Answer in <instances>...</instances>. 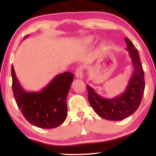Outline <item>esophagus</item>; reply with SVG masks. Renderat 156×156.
<instances>
[{
  "label": "esophagus",
  "mask_w": 156,
  "mask_h": 156,
  "mask_svg": "<svg viewBox=\"0 0 156 156\" xmlns=\"http://www.w3.org/2000/svg\"><path fill=\"white\" fill-rule=\"evenodd\" d=\"M75 75L79 79H82L83 78V71H82V67H78L76 69L75 72Z\"/></svg>",
  "instance_id": "esophagus-1"
}]
</instances>
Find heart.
I'll use <instances>...</instances> for the list:
<instances>
[{"label": "heart", "mask_w": 156, "mask_h": 156, "mask_svg": "<svg viewBox=\"0 0 156 156\" xmlns=\"http://www.w3.org/2000/svg\"><path fill=\"white\" fill-rule=\"evenodd\" d=\"M94 40V38L93 36L89 35V36H87V37H85L84 39H83V42H84V44H89L92 43Z\"/></svg>", "instance_id": "1"}]
</instances>
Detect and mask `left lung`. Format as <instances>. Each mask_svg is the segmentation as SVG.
<instances>
[{
  "label": "left lung",
  "instance_id": "1",
  "mask_svg": "<svg viewBox=\"0 0 156 156\" xmlns=\"http://www.w3.org/2000/svg\"><path fill=\"white\" fill-rule=\"evenodd\" d=\"M125 41L128 46L126 50L129 53L133 68L125 91L113 99H105L87 85L88 99L91 107L99 116L110 121H120L131 116L139 107L144 92V72L139 54L127 37H125Z\"/></svg>",
  "mask_w": 156,
  "mask_h": 156
}]
</instances>
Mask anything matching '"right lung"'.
Returning <instances> with one entry per match:
<instances>
[{"instance_id": "right-lung-1", "label": "right lung", "mask_w": 156, "mask_h": 156, "mask_svg": "<svg viewBox=\"0 0 156 156\" xmlns=\"http://www.w3.org/2000/svg\"><path fill=\"white\" fill-rule=\"evenodd\" d=\"M11 74L15 100L30 123L42 129H53L64 123L67 118V97L73 74L66 72L57 74L39 91H25L18 80L12 65Z\"/></svg>"}]
</instances>
